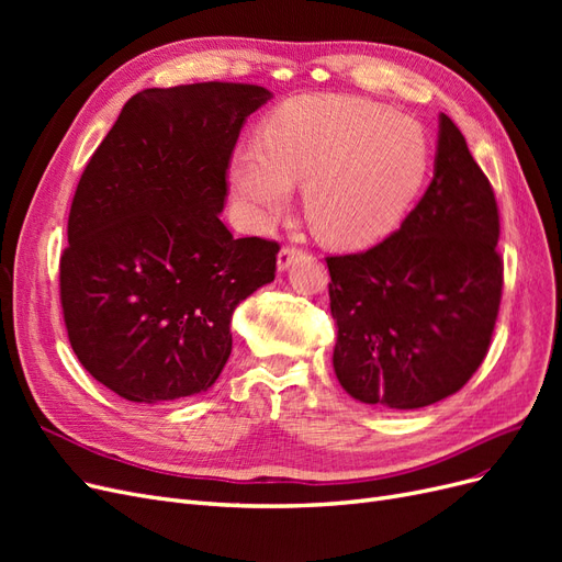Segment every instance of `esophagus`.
Listing matches in <instances>:
<instances>
[{
	"mask_svg": "<svg viewBox=\"0 0 562 562\" xmlns=\"http://www.w3.org/2000/svg\"><path fill=\"white\" fill-rule=\"evenodd\" d=\"M302 258V250L300 248H293V246H285V248H281V252H279V258H277V267H279V271H285L288 267H291L295 260H300Z\"/></svg>",
	"mask_w": 562,
	"mask_h": 562,
	"instance_id": "34e87169",
	"label": "esophagus"
}]
</instances>
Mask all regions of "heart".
I'll list each match as a JSON object with an SVG mask.
<instances>
[{
    "label": "heart",
    "mask_w": 562,
    "mask_h": 562,
    "mask_svg": "<svg viewBox=\"0 0 562 562\" xmlns=\"http://www.w3.org/2000/svg\"><path fill=\"white\" fill-rule=\"evenodd\" d=\"M431 164L427 131L359 95H300L229 161V187L255 227L291 209L304 187L310 225L328 244L366 248L394 232L419 196Z\"/></svg>",
    "instance_id": "b5f03b06"
}]
</instances>
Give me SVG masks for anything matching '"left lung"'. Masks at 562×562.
I'll use <instances>...</instances> for the list:
<instances>
[{"label":"left lung","mask_w":562,"mask_h":562,"mask_svg":"<svg viewBox=\"0 0 562 562\" xmlns=\"http://www.w3.org/2000/svg\"><path fill=\"white\" fill-rule=\"evenodd\" d=\"M497 241L495 192L440 114L434 180L401 229L366 252L328 258L333 368L351 398L415 411L471 380L499 312Z\"/></svg>","instance_id":"left-lung-1"}]
</instances>
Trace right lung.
<instances>
[{"mask_svg":"<svg viewBox=\"0 0 562 562\" xmlns=\"http://www.w3.org/2000/svg\"><path fill=\"white\" fill-rule=\"evenodd\" d=\"M271 91L203 81L147 89L87 164L67 220L60 302L81 366L116 396L209 391L232 353V314L274 281L279 244L234 239L227 166Z\"/></svg>","mask_w":562,"mask_h":562,"instance_id":"add662e5","label":"right lung"}]
</instances>
